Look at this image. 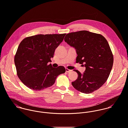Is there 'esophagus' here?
<instances>
[{
  "label": "esophagus",
  "instance_id": "obj_1",
  "mask_svg": "<svg viewBox=\"0 0 128 128\" xmlns=\"http://www.w3.org/2000/svg\"><path fill=\"white\" fill-rule=\"evenodd\" d=\"M66 72H67V73H70V72H72V70H69V69H68L66 68Z\"/></svg>",
  "mask_w": 128,
  "mask_h": 128
}]
</instances>
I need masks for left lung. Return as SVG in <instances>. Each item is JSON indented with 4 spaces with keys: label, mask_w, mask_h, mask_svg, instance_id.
Segmentation results:
<instances>
[{
    "label": "left lung",
    "mask_w": 128,
    "mask_h": 128,
    "mask_svg": "<svg viewBox=\"0 0 128 128\" xmlns=\"http://www.w3.org/2000/svg\"><path fill=\"white\" fill-rule=\"evenodd\" d=\"M64 40L76 51V62L86 67L83 74H78L72 82L77 90L90 94L98 90L106 82L111 72L113 56L105 38L100 34L80 30L66 34Z\"/></svg>",
    "instance_id": "left-lung-1"
}]
</instances>
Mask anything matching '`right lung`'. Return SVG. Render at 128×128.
<instances>
[{"mask_svg": "<svg viewBox=\"0 0 128 128\" xmlns=\"http://www.w3.org/2000/svg\"><path fill=\"white\" fill-rule=\"evenodd\" d=\"M66 34H38L24 38L14 58L17 75L28 88L40 90L52 86L58 76L65 72L62 66L52 67L48 62Z\"/></svg>", "mask_w": 128, "mask_h": 128, "instance_id": "add662e5", "label": "right lung"}]
</instances>
